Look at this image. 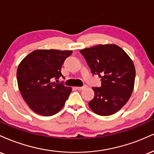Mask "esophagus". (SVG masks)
Masks as SVG:
<instances>
[{"label":"esophagus","instance_id":"34e87169","mask_svg":"<svg viewBox=\"0 0 154 154\" xmlns=\"http://www.w3.org/2000/svg\"><path fill=\"white\" fill-rule=\"evenodd\" d=\"M86 87V86L85 85V86H77V87H75V88H76V89H78V90H83Z\"/></svg>","mask_w":154,"mask_h":154}]
</instances>
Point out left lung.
Segmentation results:
<instances>
[{
	"mask_svg": "<svg viewBox=\"0 0 154 154\" xmlns=\"http://www.w3.org/2000/svg\"><path fill=\"white\" fill-rule=\"evenodd\" d=\"M93 75L101 78V87H93L88 106L96 114L108 116L118 112L131 97L135 70L133 61L116 45H99L81 50Z\"/></svg>",
	"mask_w": 154,
	"mask_h": 154,
	"instance_id": "left-lung-1",
	"label": "left lung"
}]
</instances>
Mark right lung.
I'll list each match as a JSON object with an SVG mask.
<instances>
[{
	"label": "right lung",
	"instance_id": "add662e5",
	"mask_svg": "<svg viewBox=\"0 0 154 154\" xmlns=\"http://www.w3.org/2000/svg\"><path fill=\"white\" fill-rule=\"evenodd\" d=\"M71 50H37L25 57L17 69L19 91L30 109L42 116H52L63 108L72 89L53 80L64 76L61 68Z\"/></svg>",
	"mask_w": 154,
	"mask_h": 154
}]
</instances>
